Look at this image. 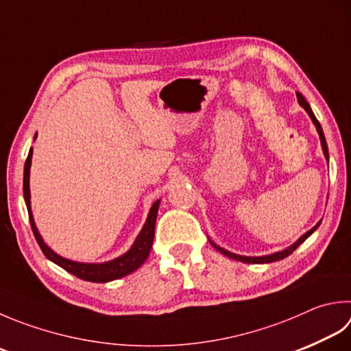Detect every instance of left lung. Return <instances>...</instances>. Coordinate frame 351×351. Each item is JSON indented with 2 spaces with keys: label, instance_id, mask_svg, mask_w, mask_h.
Wrapping results in <instances>:
<instances>
[{
  "label": "left lung",
  "instance_id": "left-lung-1",
  "mask_svg": "<svg viewBox=\"0 0 351 351\" xmlns=\"http://www.w3.org/2000/svg\"><path fill=\"white\" fill-rule=\"evenodd\" d=\"M296 96H298V102H300V105L301 107H304V110L307 111L308 113V116L312 117V121H313V123H315V127H316V130H318V133H319V138H321V145H322V151H324V154H326V158L328 160V149H327V142H326V137H324V133H322V128H321V125H319V122H318V119L315 117V114H313V111H312V108H310V105H308V102L306 101V99H304V96L301 95V93H296ZM321 224V221L316 224L315 228H312L308 230V232H306L304 234L298 241H296L295 244H292V246L290 247H287L286 250H281V252H276V254H272V255H266V256H241V255H235V254H230V252H228V250H224V249H221L220 246H217V244H214L213 241H210V244H213V246L218 250V252H221L223 255H226V256H229V258H232V260H237V261H243V263H254V264H263V263H272V261H280V260H282V258H286V256H289L290 254L293 252V250L300 246V244H302L304 241L307 240V238L312 235L315 230H316V228H318Z\"/></svg>",
  "mask_w": 351,
  "mask_h": 351
}]
</instances>
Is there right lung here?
<instances>
[{"instance_id":"right-lung-1","label":"right lung","mask_w":351,"mask_h":351,"mask_svg":"<svg viewBox=\"0 0 351 351\" xmlns=\"http://www.w3.org/2000/svg\"><path fill=\"white\" fill-rule=\"evenodd\" d=\"M32 153H33V148H30V151H29L27 160H25V167H24V200H25V204H27L29 220H30L33 235H35L39 247H41V250H43V254L47 256L50 261L56 263L58 266H61L62 269L67 270V272L77 276V278L85 280V281H91V282L113 281L117 278H122V276H125V275H130L131 272H134L136 269L141 267L149 255L151 246H153L156 218H157L158 203H160V200H157L153 204V208H151V210H149V215L147 218V223H145L142 232L138 234L136 243L133 244V247H131L125 255L116 258V260H113V261L102 263V264H84V263L65 260V258L59 256L53 252L47 244L43 241V238H41V235H39L38 229L35 226V221H33L32 209H30V188H29Z\"/></svg>"}]
</instances>
